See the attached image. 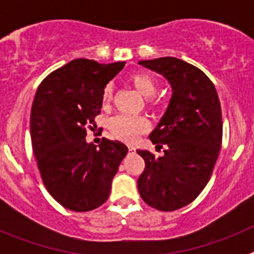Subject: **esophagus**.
<instances>
[{"mask_svg": "<svg viewBox=\"0 0 254 254\" xmlns=\"http://www.w3.org/2000/svg\"><path fill=\"white\" fill-rule=\"evenodd\" d=\"M128 151H129V152H131V154H133V152H134V151H136V149H134V147H133V146H128Z\"/></svg>", "mask_w": 254, "mask_h": 254, "instance_id": "34e87169", "label": "esophagus"}]
</instances>
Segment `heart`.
Instances as JSON below:
<instances>
[{"mask_svg": "<svg viewBox=\"0 0 254 254\" xmlns=\"http://www.w3.org/2000/svg\"><path fill=\"white\" fill-rule=\"evenodd\" d=\"M129 81L136 87L141 95L151 98L158 90V82L151 75L146 72H136L129 76ZM112 85H107L102 94L103 103H109L112 99ZM109 129L114 137L125 142H134L141 133L149 129V122L143 117L136 116H121L113 117L109 121Z\"/></svg>", "mask_w": 254, "mask_h": 254, "instance_id": "heart-1", "label": "heart"}]
</instances>
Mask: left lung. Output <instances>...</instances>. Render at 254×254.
Here are the masks:
<instances>
[{"label": "left lung", "mask_w": 254, "mask_h": 254, "mask_svg": "<svg viewBox=\"0 0 254 254\" xmlns=\"http://www.w3.org/2000/svg\"><path fill=\"white\" fill-rule=\"evenodd\" d=\"M172 86V98L149 138L163 156L137 150L145 170L137 181L141 198L160 211H174L202 192L214 170L223 138L216 89L197 67L174 57L140 61Z\"/></svg>", "instance_id": "left-lung-1"}]
</instances>
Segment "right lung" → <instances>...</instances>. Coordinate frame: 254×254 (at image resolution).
<instances>
[{
  "label": "right lung",
  "instance_id": "right-lung-1",
  "mask_svg": "<svg viewBox=\"0 0 254 254\" xmlns=\"http://www.w3.org/2000/svg\"><path fill=\"white\" fill-rule=\"evenodd\" d=\"M125 64L77 58L49 73L35 93L30 137L38 169L49 194L71 211H90L107 201L128 151L120 141L103 138L96 147L85 140L102 109L104 87Z\"/></svg>",
  "mask_w": 254,
  "mask_h": 254
}]
</instances>
